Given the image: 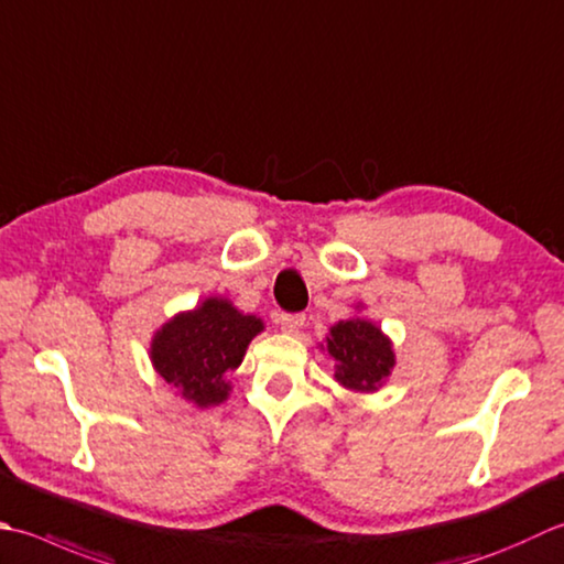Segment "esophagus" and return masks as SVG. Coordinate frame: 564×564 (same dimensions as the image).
<instances>
[{"label":"esophagus","instance_id":"1","mask_svg":"<svg viewBox=\"0 0 564 564\" xmlns=\"http://www.w3.org/2000/svg\"><path fill=\"white\" fill-rule=\"evenodd\" d=\"M279 325H281L283 333L295 335L297 329H301V327L305 325V315H301V313H295V315H281V317H279Z\"/></svg>","mask_w":564,"mask_h":564}]
</instances>
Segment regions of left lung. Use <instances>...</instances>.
<instances>
[{"label": "left lung", "instance_id": "left-lung-1", "mask_svg": "<svg viewBox=\"0 0 564 564\" xmlns=\"http://www.w3.org/2000/svg\"><path fill=\"white\" fill-rule=\"evenodd\" d=\"M361 307L359 303L357 311ZM319 349L335 364V381L355 393H377L395 367L393 341L364 315L335 323Z\"/></svg>", "mask_w": 564, "mask_h": 564}]
</instances>
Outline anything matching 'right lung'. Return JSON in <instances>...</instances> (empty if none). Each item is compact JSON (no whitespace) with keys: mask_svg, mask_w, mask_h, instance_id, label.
<instances>
[{"mask_svg":"<svg viewBox=\"0 0 564 564\" xmlns=\"http://www.w3.org/2000/svg\"><path fill=\"white\" fill-rule=\"evenodd\" d=\"M263 333V319L241 313L229 297L209 295L193 311L173 315L151 339V364L195 408L227 401L235 371L249 341Z\"/></svg>","mask_w":564,"mask_h":564,"instance_id":"obj_1","label":"right lung"}]
</instances>
